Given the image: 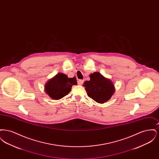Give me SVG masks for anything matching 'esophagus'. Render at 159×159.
<instances>
[{"mask_svg":"<svg viewBox=\"0 0 159 159\" xmlns=\"http://www.w3.org/2000/svg\"><path fill=\"white\" fill-rule=\"evenodd\" d=\"M83 82H84L83 80H78L77 83H78V84H79V85H82L83 84Z\"/></svg>","mask_w":159,"mask_h":159,"instance_id":"obj_1","label":"esophagus"}]
</instances>
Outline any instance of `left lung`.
Listing matches in <instances>:
<instances>
[{"label":"left lung","instance_id":"8db88e82","mask_svg":"<svg viewBox=\"0 0 159 159\" xmlns=\"http://www.w3.org/2000/svg\"><path fill=\"white\" fill-rule=\"evenodd\" d=\"M89 77L90 80L85 81L83 84L88 97L100 104L110 99L115 92L112 81L97 71L91 73Z\"/></svg>","mask_w":159,"mask_h":159}]
</instances>
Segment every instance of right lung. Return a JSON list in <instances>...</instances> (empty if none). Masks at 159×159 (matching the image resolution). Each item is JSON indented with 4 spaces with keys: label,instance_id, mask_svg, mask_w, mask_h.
<instances>
[{
    "label": "right lung",
    "instance_id": "add662e5",
    "mask_svg": "<svg viewBox=\"0 0 159 159\" xmlns=\"http://www.w3.org/2000/svg\"><path fill=\"white\" fill-rule=\"evenodd\" d=\"M75 77L69 78L63 73H58L49 79L45 85V91L53 99H60L71 91L73 85L77 84Z\"/></svg>",
    "mask_w": 159,
    "mask_h": 159
}]
</instances>
